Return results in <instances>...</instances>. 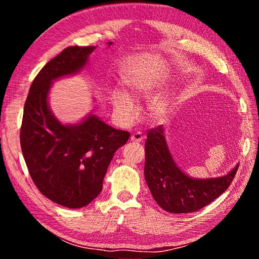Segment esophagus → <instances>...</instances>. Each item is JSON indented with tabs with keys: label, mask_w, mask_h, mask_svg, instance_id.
<instances>
[{
	"label": "esophagus",
	"mask_w": 259,
	"mask_h": 259,
	"mask_svg": "<svg viewBox=\"0 0 259 259\" xmlns=\"http://www.w3.org/2000/svg\"><path fill=\"white\" fill-rule=\"evenodd\" d=\"M143 139H144V136L142 135V133H139V131H137V133L133 134V135H131V137H130L131 142H135V143L143 142Z\"/></svg>",
	"instance_id": "34e87169"
}]
</instances>
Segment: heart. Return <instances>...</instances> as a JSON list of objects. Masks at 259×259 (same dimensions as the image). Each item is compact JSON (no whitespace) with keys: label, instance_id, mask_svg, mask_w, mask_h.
Instances as JSON below:
<instances>
[{"label":"heart","instance_id":"b5f03b06","mask_svg":"<svg viewBox=\"0 0 259 259\" xmlns=\"http://www.w3.org/2000/svg\"><path fill=\"white\" fill-rule=\"evenodd\" d=\"M157 87V82L153 80H146L144 77H137L128 82L129 94L135 98L151 97L154 94ZM112 104L114 113L121 122H130L135 117L136 106L134 100L123 91H114L112 96ZM168 105L164 102H159L153 105L152 116L155 120L161 119L166 113Z\"/></svg>","mask_w":259,"mask_h":259}]
</instances>
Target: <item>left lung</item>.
Segmentation results:
<instances>
[{"mask_svg": "<svg viewBox=\"0 0 259 259\" xmlns=\"http://www.w3.org/2000/svg\"><path fill=\"white\" fill-rule=\"evenodd\" d=\"M239 164L225 176L217 178H192L183 172L175 162L164 137L162 125L147 134L145 143V181L153 198L168 212L198 211L222 195L236 174Z\"/></svg>", "mask_w": 259, "mask_h": 259, "instance_id": "left-lung-1", "label": "left lung"}]
</instances>
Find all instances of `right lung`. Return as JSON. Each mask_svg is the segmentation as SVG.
<instances>
[{
	"mask_svg": "<svg viewBox=\"0 0 259 259\" xmlns=\"http://www.w3.org/2000/svg\"><path fill=\"white\" fill-rule=\"evenodd\" d=\"M95 49L68 47L38 72L20 129L21 151L34 184L48 199L71 209L97 198L114 153L130 137L128 131L112 128L94 114L80 123L63 124L49 107L54 81L80 72Z\"/></svg>",
	"mask_w": 259,
	"mask_h": 259,
	"instance_id": "1",
	"label": "right lung"
}]
</instances>
